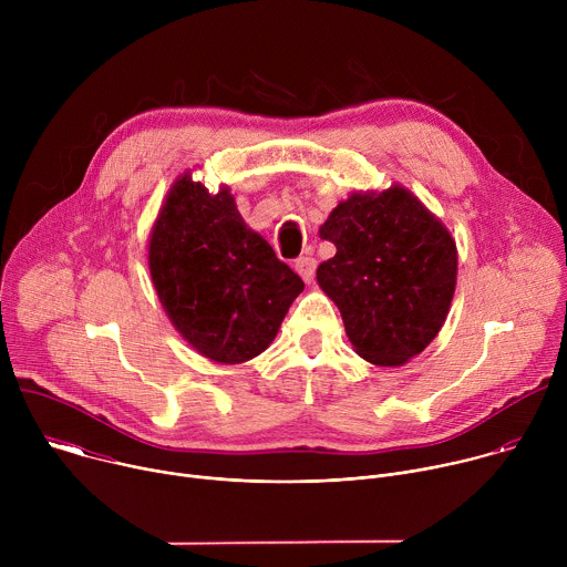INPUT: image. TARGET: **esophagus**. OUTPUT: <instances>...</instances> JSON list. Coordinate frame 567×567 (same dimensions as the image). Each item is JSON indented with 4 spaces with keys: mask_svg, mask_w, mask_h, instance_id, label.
I'll return each mask as SVG.
<instances>
[{
    "mask_svg": "<svg viewBox=\"0 0 567 567\" xmlns=\"http://www.w3.org/2000/svg\"><path fill=\"white\" fill-rule=\"evenodd\" d=\"M293 269L298 271V276H300L305 282H311V280H313V274H316V258H311V256H300V258L293 262Z\"/></svg>",
    "mask_w": 567,
    "mask_h": 567,
    "instance_id": "obj_1",
    "label": "esophagus"
}]
</instances>
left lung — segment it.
Wrapping results in <instances>:
<instances>
[{"label": "left lung", "instance_id": "1", "mask_svg": "<svg viewBox=\"0 0 567 567\" xmlns=\"http://www.w3.org/2000/svg\"><path fill=\"white\" fill-rule=\"evenodd\" d=\"M320 237L337 256L316 280L341 309L346 332L365 361L401 365L442 330L455 291L457 251L449 230L409 190L341 202Z\"/></svg>", "mask_w": 567, "mask_h": 567}]
</instances>
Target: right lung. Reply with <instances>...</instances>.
I'll return each instance as SVG.
<instances>
[{
    "mask_svg": "<svg viewBox=\"0 0 567 567\" xmlns=\"http://www.w3.org/2000/svg\"><path fill=\"white\" fill-rule=\"evenodd\" d=\"M147 258L173 326L217 363H245L265 352L305 287L241 221L226 188L210 195L190 175L168 193Z\"/></svg>",
    "mask_w": 567,
    "mask_h": 567,
    "instance_id": "obj_1",
    "label": "right lung"
}]
</instances>
